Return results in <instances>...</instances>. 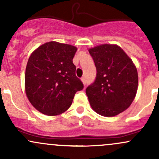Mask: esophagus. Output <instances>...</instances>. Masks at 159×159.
I'll use <instances>...</instances> for the list:
<instances>
[{"label":"esophagus","mask_w":159,"mask_h":159,"mask_svg":"<svg viewBox=\"0 0 159 159\" xmlns=\"http://www.w3.org/2000/svg\"><path fill=\"white\" fill-rule=\"evenodd\" d=\"M81 81H82V83H83V84H84V86H85V84H86V81H85V78H81Z\"/></svg>","instance_id":"obj_1"}]
</instances>
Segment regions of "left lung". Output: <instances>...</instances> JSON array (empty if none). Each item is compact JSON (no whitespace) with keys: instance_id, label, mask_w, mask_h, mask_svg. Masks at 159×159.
Instances as JSON below:
<instances>
[{"instance_id":"left-lung-1","label":"left lung","mask_w":159,"mask_h":159,"mask_svg":"<svg viewBox=\"0 0 159 159\" xmlns=\"http://www.w3.org/2000/svg\"><path fill=\"white\" fill-rule=\"evenodd\" d=\"M89 51L97 69L95 81L86 89L90 105L98 115L115 116L127 109L135 98L137 68L117 44H101Z\"/></svg>"}]
</instances>
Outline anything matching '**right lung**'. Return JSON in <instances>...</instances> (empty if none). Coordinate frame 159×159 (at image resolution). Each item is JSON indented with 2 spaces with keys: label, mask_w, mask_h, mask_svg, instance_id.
Segmentation results:
<instances>
[{
  "label": "right lung",
  "mask_w": 159,
  "mask_h": 159,
  "mask_svg": "<svg viewBox=\"0 0 159 159\" xmlns=\"http://www.w3.org/2000/svg\"><path fill=\"white\" fill-rule=\"evenodd\" d=\"M76 47L57 41L44 43L32 52L25 70V92L38 111L54 116L70 108L84 88L75 75Z\"/></svg>",
  "instance_id": "obj_1"
}]
</instances>
